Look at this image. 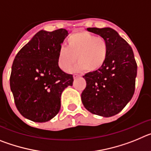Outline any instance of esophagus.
<instances>
[{
  "mask_svg": "<svg viewBox=\"0 0 151 151\" xmlns=\"http://www.w3.org/2000/svg\"><path fill=\"white\" fill-rule=\"evenodd\" d=\"M79 76H80L79 75L74 74V75H73V78H74V79H76V78H78V77H79Z\"/></svg>",
  "mask_w": 151,
  "mask_h": 151,
  "instance_id": "esophagus-1",
  "label": "esophagus"
}]
</instances>
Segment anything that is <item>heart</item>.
Returning <instances> with one entry per match:
<instances>
[{
    "instance_id": "1",
    "label": "heart",
    "mask_w": 151,
    "mask_h": 151,
    "mask_svg": "<svg viewBox=\"0 0 151 151\" xmlns=\"http://www.w3.org/2000/svg\"><path fill=\"white\" fill-rule=\"evenodd\" d=\"M108 55L107 41L100 37L79 32L71 35L66 41V47H62L57 56L60 68L67 72L76 61H78L72 68V72L80 73L87 69L94 73L105 63Z\"/></svg>"
}]
</instances>
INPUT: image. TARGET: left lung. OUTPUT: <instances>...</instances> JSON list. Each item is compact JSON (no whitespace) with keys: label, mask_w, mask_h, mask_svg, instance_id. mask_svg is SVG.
<instances>
[{"label":"left lung","mask_w":151,"mask_h":151,"mask_svg":"<svg viewBox=\"0 0 151 151\" xmlns=\"http://www.w3.org/2000/svg\"><path fill=\"white\" fill-rule=\"evenodd\" d=\"M108 44L104 66L83 76L86 88L81 98L86 110L93 114L110 117L119 113L132 98L137 76V63L132 48L116 31L106 27L87 28Z\"/></svg>","instance_id":"obj_1"}]
</instances>
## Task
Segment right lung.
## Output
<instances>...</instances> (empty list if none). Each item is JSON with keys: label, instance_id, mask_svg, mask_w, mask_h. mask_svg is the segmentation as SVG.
I'll list each match as a JSON object with an SVG mask.
<instances>
[{"label": "right lung", "instance_id": "obj_1", "mask_svg": "<svg viewBox=\"0 0 151 151\" xmlns=\"http://www.w3.org/2000/svg\"><path fill=\"white\" fill-rule=\"evenodd\" d=\"M67 30H41L19 51L13 63L10 90L21 115L35 122L50 120L60 109L62 92L73 75L61 70L57 56Z\"/></svg>", "mask_w": 151, "mask_h": 151}]
</instances>
